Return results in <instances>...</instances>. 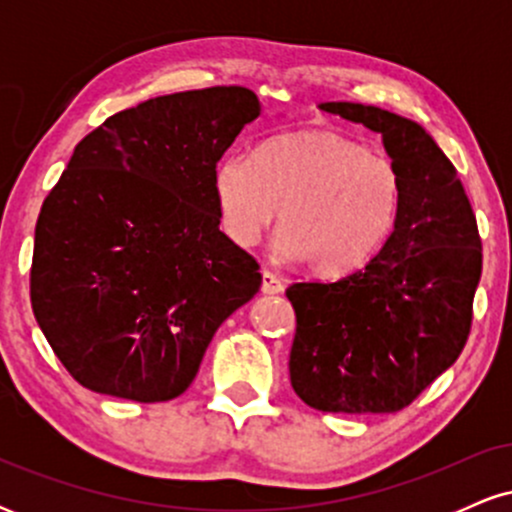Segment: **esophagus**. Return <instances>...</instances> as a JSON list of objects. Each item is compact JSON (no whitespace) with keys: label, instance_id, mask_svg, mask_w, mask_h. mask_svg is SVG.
<instances>
[{"label":"esophagus","instance_id":"obj_1","mask_svg":"<svg viewBox=\"0 0 512 512\" xmlns=\"http://www.w3.org/2000/svg\"><path fill=\"white\" fill-rule=\"evenodd\" d=\"M284 291V281L276 276L272 269L264 267L262 269V293H267V296H274V293H281Z\"/></svg>","mask_w":512,"mask_h":512}]
</instances>
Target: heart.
Instances as JSON below:
<instances>
[{
    "mask_svg": "<svg viewBox=\"0 0 512 512\" xmlns=\"http://www.w3.org/2000/svg\"><path fill=\"white\" fill-rule=\"evenodd\" d=\"M221 228L250 248L279 219L276 248L320 276L363 269L395 233L404 204L402 170L332 132L272 139L255 156L226 154L211 170Z\"/></svg>",
    "mask_w": 512,
    "mask_h": 512,
    "instance_id": "obj_1",
    "label": "heart"
}]
</instances>
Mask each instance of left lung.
I'll list each match as a JSON object with an SVG mask.
<instances>
[{"instance_id":"obj_1","label":"left lung","mask_w":512,"mask_h":512,"mask_svg":"<svg viewBox=\"0 0 512 512\" xmlns=\"http://www.w3.org/2000/svg\"><path fill=\"white\" fill-rule=\"evenodd\" d=\"M320 110L383 134L402 170V216L385 248L337 281L286 289L296 310L289 373L308 407L392 414L409 407L467 344L481 238L450 158L416 122L361 103Z\"/></svg>"}]
</instances>
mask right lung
Returning a JSON list of instances; mask_svg holds the SVG:
<instances>
[{
    "instance_id": "obj_1",
    "label": "right lung",
    "mask_w": 512,
    "mask_h": 512,
    "mask_svg": "<svg viewBox=\"0 0 512 512\" xmlns=\"http://www.w3.org/2000/svg\"><path fill=\"white\" fill-rule=\"evenodd\" d=\"M260 115L250 88L158 96L76 144L35 223L31 305L86 390L168 402L221 322L260 291L255 257L219 231L211 170Z\"/></svg>"
}]
</instances>
